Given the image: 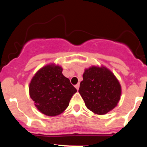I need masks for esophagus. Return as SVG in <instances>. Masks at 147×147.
Segmentation results:
<instances>
[{
  "mask_svg": "<svg viewBox=\"0 0 147 147\" xmlns=\"http://www.w3.org/2000/svg\"><path fill=\"white\" fill-rule=\"evenodd\" d=\"M75 87L76 88V89H77V90H79V84H76V85L75 86Z\"/></svg>",
  "mask_w": 147,
  "mask_h": 147,
  "instance_id": "34e87169",
  "label": "esophagus"
}]
</instances>
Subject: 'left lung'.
Masks as SVG:
<instances>
[{"label": "left lung", "instance_id": "8db88e82", "mask_svg": "<svg viewBox=\"0 0 147 147\" xmlns=\"http://www.w3.org/2000/svg\"><path fill=\"white\" fill-rule=\"evenodd\" d=\"M79 92L89 110L104 115L117 106L120 99L121 86L109 69L92 66L85 70Z\"/></svg>", "mask_w": 147, "mask_h": 147}]
</instances>
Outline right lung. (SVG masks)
Instances as JSON below:
<instances>
[{"label":"right lung","mask_w":147,"mask_h":147,"mask_svg":"<svg viewBox=\"0 0 147 147\" xmlns=\"http://www.w3.org/2000/svg\"><path fill=\"white\" fill-rule=\"evenodd\" d=\"M62 70L59 65H45L35 74L30 84V97L37 109L48 116L62 113L77 92Z\"/></svg>","instance_id":"add662e5"}]
</instances>
